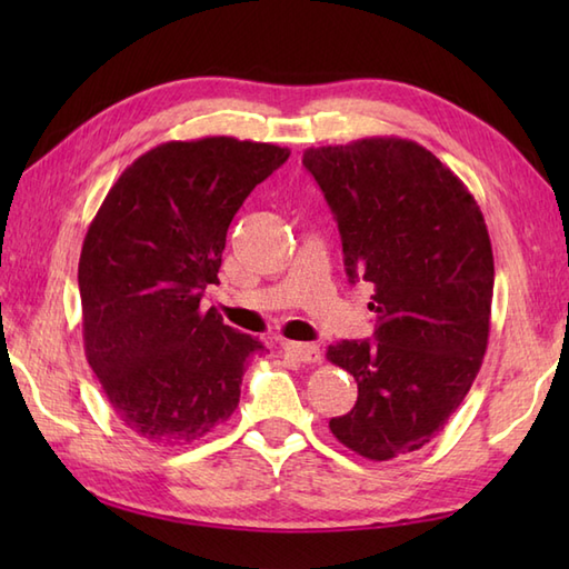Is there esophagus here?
Segmentation results:
<instances>
[{
  "label": "esophagus",
  "mask_w": 569,
  "mask_h": 569,
  "mask_svg": "<svg viewBox=\"0 0 569 569\" xmlns=\"http://www.w3.org/2000/svg\"><path fill=\"white\" fill-rule=\"evenodd\" d=\"M286 352L293 355L298 361L303 365H318L322 359V349L318 345H308V342H286Z\"/></svg>",
  "instance_id": "esophagus-1"
}]
</instances>
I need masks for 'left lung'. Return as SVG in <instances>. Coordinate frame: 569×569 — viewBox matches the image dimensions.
<instances>
[{
  "label": "left lung",
  "instance_id": "left-lung-1",
  "mask_svg": "<svg viewBox=\"0 0 569 569\" xmlns=\"http://www.w3.org/2000/svg\"><path fill=\"white\" fill-rule=\"evenodd\" d=\"M342 237L349 283L373 286V340L328 347L357 381L330 430L386 462L416 452L465 401L489 342L493 253L477 200L440 159L396 137L303 153Z\"/></svg>",
  "mask_w": 569,
  "mask_h": 569
}]
</instances>
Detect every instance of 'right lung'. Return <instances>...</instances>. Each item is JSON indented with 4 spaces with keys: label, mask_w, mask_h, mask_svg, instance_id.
Instances as JSON below:
<instances>
[{
    "label": "right lung",
    "mask_w": 569,
    "mask_h": 569,
    "mask_svg": "<svg viewBox=\"0 0 569 569\" xmlns=\"http://www.w3.org/2000/svg\"><path fill=\"white\" fill-rule=\"evenodd\" d=\"M276 143L204 137L147 151L107 192L82 241V340L117 418L141 440L188 445L234 413L251 335L202 312L229 222L288 161Z\"/></svg>",
    "instance_id": "1"
}]
</instances>
